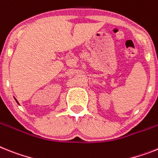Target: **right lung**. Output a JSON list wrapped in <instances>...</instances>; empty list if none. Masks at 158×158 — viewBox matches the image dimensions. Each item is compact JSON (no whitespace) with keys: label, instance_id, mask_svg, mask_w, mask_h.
<instances>
[{"label":"right lung","instance_id":"1","mask_svg":"<svg viewBox=\"0 0 158 158\" xmlns=\"http://www.w3.org/2000/svg\"><path fill=\"white\" fill-rule=\"evenodd\" d=\"M16 101H17V100H16ZM17 102H18V101H17Z\"/></svg>","mask_w":158,"mask_h":158}]
</instances>
